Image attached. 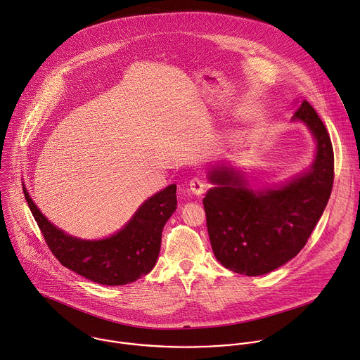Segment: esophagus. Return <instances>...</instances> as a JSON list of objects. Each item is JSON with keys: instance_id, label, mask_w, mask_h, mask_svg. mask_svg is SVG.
I'll return each mask as SVG.
<instances>
[{"instance_id": "obj_1", "label": "esophagus", "mask_w": 360, "mask_h": 360, "mask_svg": "<svg viewBox=\"0 0 360 360\" xmlns=\"http://www.w3.org/2000/svg\"><path fill=\"white\" fill-rule=\"evenodd\" d=\"M205 186H206L205 181L202 178H199V176H195V178H192L189 181V189H191V192L193 195H198V196L202 195L203 191H205Z\"/></svg>"}]
</instances>
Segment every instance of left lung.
<instances>
[{"label": "left lung", "instance_id": "8db88e82", "mask_svg": "<svg viewBox=\"0 0 360 360\" xmlns=\"http://www.w3.org/2000/svg\"><path fill=\"white\" fill-rule=\"evenodd\" d=\"M292 122H302L316 140L311 169L278 188L253 191L227 167L213 168L203 198L206 226L217 262L252 276L267 274L307 245L322 216L333 185V148L315 108L304 100Z\"/></svg>", "mask_w": 360, "mask_h": 360}]
</instances>
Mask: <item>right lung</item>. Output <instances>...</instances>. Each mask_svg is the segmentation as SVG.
I'll use <instances>...</instances> for the list:
<instances>
[{
	"label": "right lung",
	"instance_id": "1",
	"mask_svg": "<svg viewBox=\"0 0 360 360\" xmlns=\"http://www.w3.org/2000/svg\"><path fill=\"white\" fill-rule=\"evenodd\" d=\"M24 189L28 206L52 255L66 269L103 285H124L148 274L158 259L161 234L176 209V185L147 199L131 220L101 240H82L51 223Z\"/></svg>",
	"mask_w": 360,
	"mask_h": 360
}]
</instances>
